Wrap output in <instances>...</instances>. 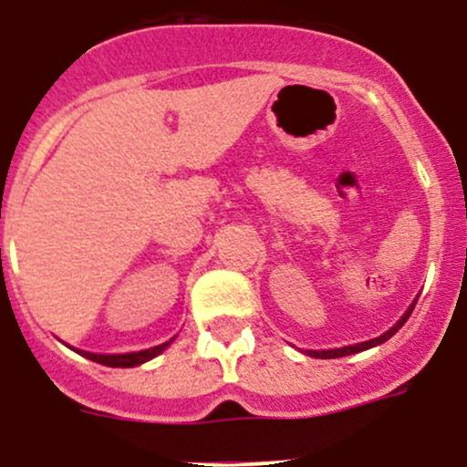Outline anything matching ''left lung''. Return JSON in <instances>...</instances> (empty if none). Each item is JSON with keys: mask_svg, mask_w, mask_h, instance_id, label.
<instances>
[{"mask_svg": "<svg viewBox=\"0 0 467 467\" xmlns=\"http://www.w3.org/2000/svg\"><path fill=\"white\" fill-rule=\"evenodd\" d=\"M417 298H414V301L410 303L408 310L403 312V317H400L399 322L393 324V327L389 328V331H384L382 336L373 337V340H363V342H357V345H345V348H336V349H306V354H307V357H315V358H337V357H349V354H358V352H363V349L378 348V345L387 342L391 336H396V333H399V328L403 327L405 322H408V317H410V315H412V310H414V303H417Z\"/></svg>", "mask_w": 467, "mask_h": 467, "instance_id": "obj_1", "label": "left lung"}]
</instances>
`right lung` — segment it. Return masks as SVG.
<instances>
[{"label":"right lung","mask_w":467,"mask_h":467,"mask_svg":"<svg viewBox=\"0 0 467 467\" xmlns=\"http://www.w3.org/2000/svg\"><path fill=\"white\" fill-rule=\"evenodd\" d=\"M173 340H175V336L171 337V340H166V342H161V345H157V348H148V349H139V352H125V354H94V352H83V349H76V348H71V345H67V348L74 349V352H78L80 357L89 358V361L101 363V366H109V368H136V366H140V363L150 361V358L160 357V354L164 352V349L169 348V345Z\"/></svg>","instance_id":"right-lung-1"}]
</instances>
